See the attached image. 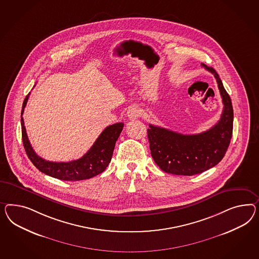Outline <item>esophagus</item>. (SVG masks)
<instances>
[{"instance_id":"34e87169","label":"esophagus","mask_w":259,"mask_h":259,"mask_svg":"<svg viewBox=\"0 0 259 259\" xmlns=\"http://www.w3.org/2000/svg\"><path fill=\"white\" fill-rule=\"evenodd\" d=\"M140 109L138 106H131L127 110V117L129 119H138L140 116Z\"/></svg>"}]
</instances>
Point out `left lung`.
<instances>
[{
    "label": "left lung",
    "instance_id": "obj_1",
    "mask_svg": "<svg viewBox=\"0 0 259 259\" xmlns=\"http://www.w3.org/2000/svg\"><path fill=\"white\" fill-rule=\"evenodd\" d=\"M217 80L223 98L221 119L209 130L196 135H183L158 126L149 125L148 139L152 157L159 168L168 174L194 175L213 168L224 158L233 133L234 112L230 96L219 74L202 64Z\"/></svg>",
    "mask_w": 259,
    "mask_h": 259
}]
</instances>
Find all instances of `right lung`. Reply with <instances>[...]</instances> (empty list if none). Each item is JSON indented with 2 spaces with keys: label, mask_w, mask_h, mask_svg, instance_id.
Masks as SVG:
<instances>
[{
  "label": "right lung",
  "mask_w": 259,
  "mask_h": 259,
  "mask_svg": "<svg viewBox=\"0 0 259 259\" xmlns=\"http://www.w3.org/2000/svg\"><path fill=\"white\" fill-rule=\"evenodd\" d=\"M29 95L30 93L22 104L21 116L27 104ZM21 121L22 142L29 159L35 165V168L43 174L64 181L85 180L102 174L111 161L116 141L119 139V134L121 133L124 125L122 122H118L107 126L88 153L81 158L70 162H52L45 160L35 154L30 144L22 117Z\"/></svg>",
  "instance_id": "1"
}]
</instances>
